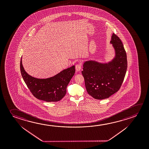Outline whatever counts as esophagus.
Segmentation results:
<instances>
[{
    "mask_svg": "<svg viewBox=\"0 0 149 149\" xmlns=\"http://www.w3.org/2000/svg\"><path fill=\"white\" fill-rule=\"evenodd\" d=\"M75 68L76 71L78 72V71H80L81 70V64L80 63L76 64L75 65Z\"/></svg>",
    "mask_w": 149,
    "mask_h": 149,
    "instance_id": "obj_1",
    "label": "esophagus"
}]
</instances>
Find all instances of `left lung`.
<instances>
[{
	"mask_svg": "<svg viewBox=\"0 0 149 149\" xmlns=\"http://www.w3.org/2000/svg\"><path fill=\"white\" fill-rule=\"evenodd\" d=\"M110 43L115 50L114 58L111 61H85L81 71L87 93L98 100L109 98L117 92L127 71V55L121 40L113 33Z\"/></svg>",
	"mask_w": 149,
	"mask_h": 149,
	"instance_id": "obj_1",
	"label": "left lung"
}]
</instances>
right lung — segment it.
Here are the masks:
<instances>
[{
	"instance_id": "obj_1",
	"label": "right lung",
	"mask_w": 149,
	"mask_h": 149,
	"mask_svg": "<svg viewBox=\"0 0 149 149\" xmlns=\"http://www.w3.org/2000/svg\"><path fill=\"white\" fill-rule=\"evenodd\" d=\"M20 70L23 80L35 98L46 102H56L65 95L66 88L75 72V65L63 70L49 78L40 79L29 75L23 66L22 58Z\"/></svg>"
}]
</instances>
